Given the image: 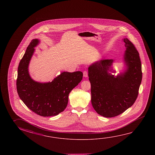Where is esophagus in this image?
<instances>
[{
  "instance_id": "esophagus-1",
  "label": "esophagus",
  "mask_w": 155,
  "mask_h": 155,
  "mask_svg": "<svg viewBox=\"0 0 155 155\" xmlns=\"http://www.w3.org/2000/svg\"><path fill=\"white\" fill-rule=\"evenodd\" d=\"M83 76L84 77H87L88 76V72L87 71H84L83 72Z\"/></svg>"
}]
</instances>
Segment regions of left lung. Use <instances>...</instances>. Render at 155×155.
<instances>
[{
    "label": "left lung",
    "instance_id": "obj_1",
    "mask_svg": "<svg viewBox=\"0 0 155 155\" xmlns=\"http://www.w3.org/2000/svg\"><path fill=\"white\" fill-rule=\"evenodd\" d=\"M126 51L124 61L127 71L116 78L107 72L112 59H102L89 68V80L91 83V103L94 109L107 118L118 116L137 99L142 79V64L139 53L134 44L124 39Z\"/></svg>",
    "mask_w": 155,
    "mask_h": 155
}]
</instances>
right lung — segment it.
<instances>
[{
    "instance_id": "obj_1",
    "label": "right lung",
    "mask_w": 155,
    "mask_h": 155,
    "mask_svg": "<svg viewBox=\"0 0 155 155\" xmlns=\"http://www.w3.org/2000/svg\"><path fill=\"white\" fill-rule=\"evenodd\" d=\"M38 43L37 39L31 41L20 61L17 90L24 103L36 114L43 117L56 116L66 108L70 92L81 81L83 74L81 71L64 72L51 82L34 81L28 74V66Z\"/></svg>"
}]
</instances>
